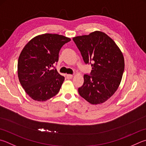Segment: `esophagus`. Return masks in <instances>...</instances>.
Instances as JSON below:
<instances>
[{
	"label": "esophagus",
	"mask_w": 146,
	"mask_h": 146,
	"mask_svg": "<svg viewBox=\"0 0 146 146\" xmlns=\"http://www.w3.org/2000/svg\"><path fill=\"white\" fill-rule=\"evenodd\" d=\"M73 75H70V74H68V75H66V78L68 79H71L73 78Z\"/></svg>",
	"instance_id": "esophagus-1"
}]
</instances>
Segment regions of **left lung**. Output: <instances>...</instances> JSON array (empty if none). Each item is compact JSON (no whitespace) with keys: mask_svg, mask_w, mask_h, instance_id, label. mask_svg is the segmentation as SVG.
I'll return each mask as SVG.
<instances>
[{"mask_svg":"<svg viewBox=\"0 0 146 146\" xmlns=\"http://www.w3.org/2000/svg\"><path fill=\"white\" fill-rule=\"evenodd\" d=\"M73 39L84 62L91 63L92 67L91 75L84 76L79 94L92 105L105 102L115 93L121 82L124 70L123 53L114 41L102 31Z\"/></svg>","mask_w":146,"mask_h":146,"instance_id":"1","label":"left lung"}]
</instances>
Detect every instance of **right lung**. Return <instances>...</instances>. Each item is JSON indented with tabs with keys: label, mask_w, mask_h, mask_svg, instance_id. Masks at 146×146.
Here are the masks:
<instances>
[{
	"label": "right lung",
	"mask_w": 146,
	"mask_h": 146,
	"mask_svg": "<svg viewBox=\"0 0 146 146\" xmlns=\"http://www.w3.org/2000/svg\"><path fill=\"white\" fill-rule=\"evenodd\" d=\"M71 39L57 34H43L31 39L18 61L20 84L32 99L45 102L60 91L64 77L52 69L59 60L61 47Z\"/></svg>",
	"instance_id": "right-lung-1"
}]
</instances>
